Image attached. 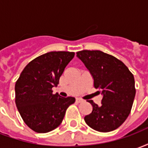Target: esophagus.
<instances>
[{"instance_id":"obj_1","label":"esophagus","mask_w":148,"mask_h":148,"mask_svg":"<svg viewBox=\"0 0 148 148\" xmlns=\"http://www.w3.org/2000/svg\"><path fill=\"white\" fill-rule=\"evenodd\" d=\"M76 102H77V103L83 102V100L81 99V98H76Z\"/></svg>"}]
</instances>
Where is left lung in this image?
Wrapping results in <instances>:
<instances>
[{"instance_id":"1","label":"left lung","mask_w":148,"mask_h":148,"mask_svg":"<svg viewBox=\"0 0 148 148\" xmlns=\"http://www.w3.org/2000/svg\"><path fill=\"white\" fill-rule=\"evenodd\" d=\"M93 78V85L102 94L101 104L89 101L93 111L85 116L90 127L101 132H111L127 119L136 95L135 79L128 68L114 56L101 51L77 52Z\"/></svg>"}]
</instances>
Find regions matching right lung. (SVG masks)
I'll return each instance as SVG.
<instances>
[{"label": "right lung", "mask_w": 148, "mask_h": 148, "mask_svg": "<svg viewBox=\"0 0 148 148\" xmlns=\"http://www.w3.org/2000/svg\"><path fill=\"white\" fill-rule=\"evenodd\" d=\"M74 52L51 51L37 57L24 67L15 85L16 105L31 129L46 133L58 127L66 111L75 101L72 97L53 94L59 78Z\"/></svg>", "instance_id": "obj_1"}]
</instances>
